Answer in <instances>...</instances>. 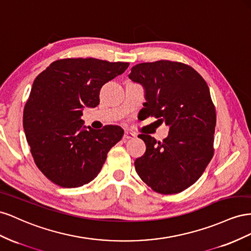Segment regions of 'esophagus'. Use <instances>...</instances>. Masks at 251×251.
<instances>
[{
  "instance_id": "esophagus-1",
  "label": "esophagus",
  "mask_w": 251,
  "mask_h": 251,
  "mask_svg": "<svg viewBox=\"0 0 251 251\" xmlns=\"http://www.w3.org/2000/svg\"><path fill=\"white\" fill-rule=\"evenodd\" d=\"M135 137V134L130 132L129 130H125L124 132V135H123V139L124 140H130V139H133Z\"/></svg>"
}]
</instances>
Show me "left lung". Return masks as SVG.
<instances>
[{
    "label": "left lung",
    "instance_id": "obj_1",
    "mask_svg": "<svg viewBox=\"0 0 251 251\" xmlns=\"http://www.w3.org/2000/svg\"><path fill=\"white\" fill-rule=\"evenodd\" d=\"M128 76L144 86L146 117L170 126L162 142L139 134L146 151L135 160V171L155 192H182L199 180L214 152L217 114L208 85L187 64L167 60L138 64Z\"/></svg>",
    "mask_w": 251,
    "mask_h": 251
}]
</instances>
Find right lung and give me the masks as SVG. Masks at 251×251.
Wrapping results in <instances>:
<instances>
[{
  "instance_id": "obj_1",
  "label": "right lung",
  "mask_w": 251,
  "mask_h": 251,
  "mask_svg": "<svg viewBox=\"0 0 251 251\" xmlns=\"http://www.w3.org/2000/svg\"><path fill=\"white\" fill-rule=\"evenodd\" d=\"M129 66L125 62L70 58L52 62L32 84L23 125L35 165L64 188L88 184L124 134L120 126H83V108L97 107L102 86Z\"/></svg>"
}]
</instances>
